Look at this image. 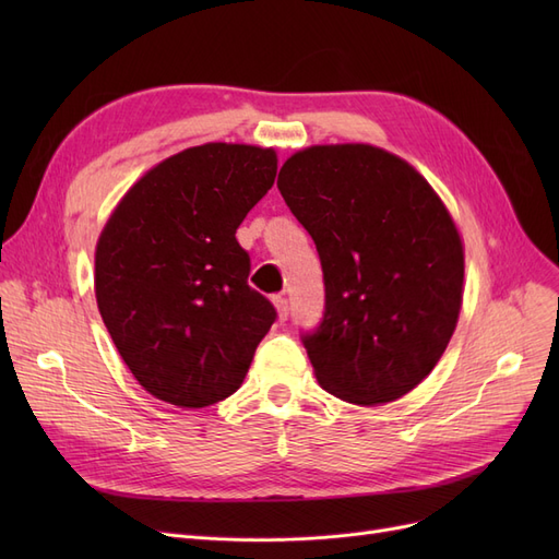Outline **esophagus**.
<instances>
[{"label":"esophagus","mask_w":559,"mask_h":559,"mask_svg":"<svg viewBox=\"0 0 559 559\" xmlns=\"http://www.w3.org/2000/svg\"><path fill=\"white\" fill-rule=\"evenodd\" d=\"M273 302H275V310H277V319L280 321L289 319V300H286L284 296H275Z\"/></svg>","instance_id":"1"}]
</instances>
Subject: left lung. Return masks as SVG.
<instances>
[{"label":"left lung","mask_w":559,"mask_h":559,"mask_svg":"<svg viewBox=\"0 0 559 559\" xmlns=\"http://www.w3.org/2000/svg\"><path fill=\"white\" fill-rule=\"evenodd\" d=\"M277 189L317 245L326 312L302 335L317 382L354 405L392 403L425 380L464 298V242L411 163L373 144H314Z\"/></svg>","instance_id":"obj_1"}]
</instances>
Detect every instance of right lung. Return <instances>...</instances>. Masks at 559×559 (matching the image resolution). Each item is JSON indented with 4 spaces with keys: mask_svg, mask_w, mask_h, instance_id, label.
Masks as SVG:
<instances>
[{
    "mask_svg": "<svg viewBox=\"0 0 559 559\" xmlns=\"http://www.w3.org/2000/svg\"><path fill=\"white\" fill-rule=\"evenodd\" d=\"M275 148L207 142L160 160L118 200L95 247V298L151 396L205 408L238 392L277 317L235 240L273 189Z\"/></svg>",
    "mask_w": 559,
    "mask_h": 559,
    "instance_id": "add662e5",
    "label": "right lung"
}]
</instances>
